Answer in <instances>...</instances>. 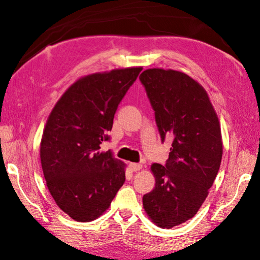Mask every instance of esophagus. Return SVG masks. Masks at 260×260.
I'll list each match as a JSON object with an SVG mask.
<instances>
[{
    "instance_id": "esophagus-1",
    "label": "esophagus",
    "mask_w": 260,
    "mask_h": 260,
    "mask_svg": "<svg viewBox=\"0 0 260 260\" xmlns=\"http://www.w3.org/2000/svg\"><path fill=\"white\" fill-rule=\"evenodd\" d=\"M130 169L133 170L134 172L136 171H139L140 169H142V165H139V163H130Z\"/></svg>"
}]
</instances>
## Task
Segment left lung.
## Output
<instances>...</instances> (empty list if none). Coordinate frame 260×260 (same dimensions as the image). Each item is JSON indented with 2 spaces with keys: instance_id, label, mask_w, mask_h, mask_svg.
I'll return each mask as SVG.
<instances>
[{
  "instance_id": "8db88e82",
  "label": "left lung",
  "mask_w": 260,
  "mask_h": 260,
  "mask_svg": "<svg viewBox=\"0 0 260 260\" xmlns=\"http://www.w3.org/2000/svg\"><path fill=\"white\" fill-rule=\"evenodd\" d=\"M139 80L162 143L172 138L166 165L151 167L155 187L144 195L143 204L154 224L172 229L197 215L216 179L222 156L220 125L206 90L185 73L152 68Z\"/></svg>"
}]
</instances>
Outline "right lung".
I'll return each mask as SVG.
<instances>
[{
    "label": "right lung",
    "mask_w": 260,
    "mask_h": 260,
    "mask_svg": "<svg viewBox=\"0 0 260 260\" xmlns=\"http://www.w3.org/2000/svg\"><path fill=\"white\" fill-rule=\"evenodd\" d=\"M142 67L77 80L58 100L41 140V165L57 206L76 221L98 218L125 181L124 165L100 152L114 115Z\"/></svg>",
    "instance_id": "obj_1"
}]
</instances>
